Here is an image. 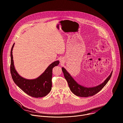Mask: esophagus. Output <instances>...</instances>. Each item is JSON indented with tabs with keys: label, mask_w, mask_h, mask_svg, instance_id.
<instances>
[{
	"label": "esophagus",
	"mask_w": 123,
	"mask_h": 123,
	"mask_svg": "<svg viewBox=\"0 0 123 123\" xmlns=\"http://www.w3.org/2000/svg\"><path fill=\"white\" fill-rule=\"evenodd\" d=\"M60 62H61V63H63V60L62 59H61V60H60Z\"/></svg>",
	"instance_id": "34e87169"
}]
</instances>
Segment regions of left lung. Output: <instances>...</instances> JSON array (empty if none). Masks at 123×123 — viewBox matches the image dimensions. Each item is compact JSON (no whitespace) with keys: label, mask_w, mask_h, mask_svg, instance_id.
<instances>
[{"label":"left lung","mask_w":123,"mask_h":123,"mask_svg":"<svg viewBox=\"0 0 123 123\" xmlns=\"http://www.w3.org/2000/svg\"><path fill=\"white\" fill-rule=\"evenodd\" d=\"M62 71L71 92L77 96L80 97L91 96L98 92L106 85L111 78L112 73L111 72L110 75L104 81V82L99 85L94 87L87 88L78 84L63 67H62Z\"/></svg>","instance_id":"1"}]
</instances>
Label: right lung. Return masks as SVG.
<instances>
[{
  "label": "right lung",
  "instance_id": "right-lung-1",
  "mask_svg": "<svg viewBox=\"0 0 123 123\" xmlns=\"http://www.w3.org/2000/svg\"><path fill=\"white\" fill-rule=\"evenodd\" d=\"M11 51L10 71L12 79L14 83L25 92L29 95L35 97H42L49 93L52 88V69L59 64V61L54 62L49 66L44 73L35 80H29L20 77L16 71L13 65L12 49Z\"/></svg>",
  "mask_w": 123,
  "mask_h": 123
}]
</instances>
